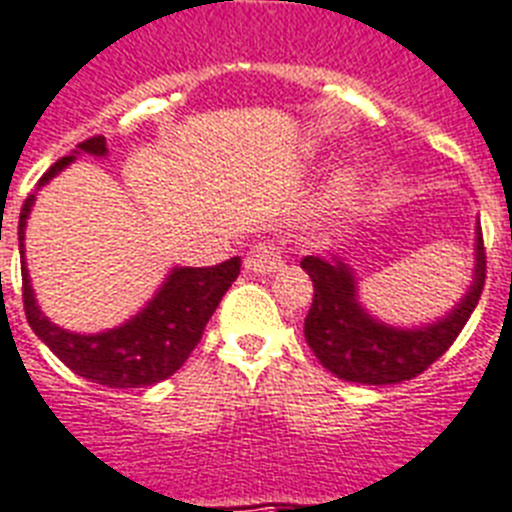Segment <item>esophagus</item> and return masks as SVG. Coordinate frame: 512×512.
I'll use <instances>...</instances> for the list:
<instances>
[{
  "mask_svg": "<svg viewBox=\"0 0 512 512\" xmlns=\"http://www.w3.org/2000/svg\"><path fill=\"white\" fill-rule=\"evenodd\" d=\"M282 266V251L274 243H259L246 256V269L253 274H272Z\"/></svg>",
  "mask_w": 512,
  "mask_h": 512,
  "instance_id": "34e87169",
  "label": "esophagus"
}]
</instances>
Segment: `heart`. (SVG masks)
<instances>
[{"instance_id": "obj_1", "label": "heart", "mask_w": 512, "mask_h": 512, "mask_svg": "<svg viewBox=\"0 0 512 512\" xmlns=\"http://www.w3.org/2000/svg\"><path fill=\"white\" fill-rule=\"evenodd\" d=\"M353 193H356V177L350 175V172H342V175L335 177L332 188H329V201L335 206H342L348 204Z\"/></svg>"}]
</instances>
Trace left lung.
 Masks as SVG:
<instances>
[{
	"instance_id": "left-lung-1",
	"label": "left lung",
	"mask_w": 512,
	"mask_h": 512,
	"mask_svg": "<svg viewBox=\"0 0 512 512\" xmlns=\"http://www.w3.org/2000/svg\"><path fill=\"white\" fill-rule=\"evenodd\" d=\"M474 280L453 311L421 327H392L358 301L356 272L340 256H306L303 272L314 282L303 335L324 369L356 384H398L429 369L460 335L484 290V240L476 227Z\"/></svg>"
}]
</instances>
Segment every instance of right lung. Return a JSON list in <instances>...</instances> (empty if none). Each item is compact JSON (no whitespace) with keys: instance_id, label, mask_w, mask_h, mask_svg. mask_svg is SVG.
Returning <instances> with one entry per match:
<instances>
[{"instance_id":"right-lung-1","label":"right lung","mask_w":512,"mask_h":512,"mask_svg":"<svg viewBox=\"0 0 512 512\" xmlns=\"http://www.w3.org/2000/svg\"><path fill=\"white\" fill-rule=\"evenodd\" d=\"M80 154L107 156V141L96 135L80 143L73 154L62 156L49 167V172L38 180V188L59 175ZM33 201H36V193L25 198L23 211H20L18 240L20 264H23V306L38 340L46 342V348L78 377L104 384V387H117V390L151 387L172 377L188 361L190 350L198 345L222 295L238 280V256L217 266H175L164 277L154 298L138 314L130 316L128 322L96 332V335H80V332H70L49 322V316H44L36 303L31 277L25 269L23 243L25 222L31 217Z\"/></svg>"}]
</instances>
